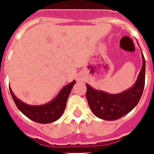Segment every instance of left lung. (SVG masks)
<instances>
[{
    "mask_svg": "<svg viewBox=\"0 0 154 154\" xmlns=\"http://www.w3.org/2000/svg\"><path fill=\"white\" fill-rule=\"evenodd\" d=\"M143 65L138 78L131 88L120 94L106 93L86 86V100L90 109L96 117L106 121H114L123 117L137 105L145 83V60L142 54Z\"/></svg>",
    "mask_w": 154,
    "mask_h": 154,
    "instance_id": "left-lung-1",
    "label": "left lung"
}]
</instances>
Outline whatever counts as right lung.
I'll list each match as a JSON object with an SVG mask.
<instances>
[{
	"instance_id": "obj_1",
	"label": "right lung",
	"mask_w": 154,
	"mask_h": 154,
	"mask_svg": "<svg viewBox=\"0 0 154 154\" xmlns=\"http://www.w3.org/2000/svg\"><path fill=\"white\" fill-rule=\"evenodd\" d=\"M75 83L76 82L73 81L72 82L68 84L51 102L43 105L34 106L27 104L16 98L10 88V91L17 108L26 117L37 123H51L58 120L63 113L68 98Z\"/></svg>"
}]
</instances>
